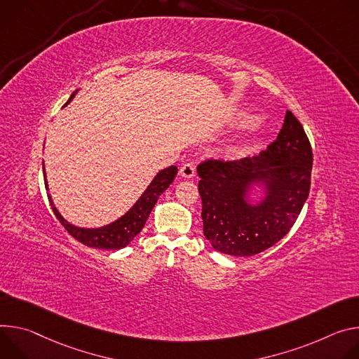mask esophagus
Returning <instances> with one entry per match:
<instances>
[{"label":"esophagus","instance_id":"obj_1","mask_svg":"<svg viewBox=\"0 0 359 359\" xmlns=\"http://www.w3.org/2000/svg\"><path fill=\"white\" fill-rule=\"evenodd\" d=\"M180 174L184 177V178H192L195 177V165L191 164V163H187L181 167L180 170Z\"/></svg>","mask_w":359,"mask_h":359}]
</instances>
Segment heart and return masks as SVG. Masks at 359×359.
I'll list each match as a JSON object with an SVG mask.
<instances>
[{
    "label": "heart",
    "instance_id": "heart-1",
    "mask_svg": "<svg viewBox=\"0 0 359 359\" xmlns=\"http://www.w3.org/2000/svg\"><path fill=\"white\" fill-rule=\"evenodd\" d=\"M259 118L257 115H252V114H245L240 118V126L241 127H252L255 124H258ZM250 145L251 142H247V144H243V145H236V147H231L228 148V155H232V156H236V155H243L245 154L248 149H250Z\"/></svg>",
    "mask_w": 359,
    "mask_h": 359
}]
</instances>
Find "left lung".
<instances>
[{"instance_id": "8db88e82", "label": "left lung", "mask_w": 359, "mask_h": 359, "mask_svg": "<svg viewBox=\"0 0 359 359\" xmlns=\"http://www.w3.org/2000/svg\"><path fill=\"white\" fill-rule=\"evenodd\" d=\"M311 170V144L291 111L276 140L258 156L198 165L204 235L212 248L252 257L275 245L292 228L306 201Z\"/></svg>"}]
</instances>
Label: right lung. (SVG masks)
Returning a JSON list of instances; mask_svg holds the SVG:
<instances>
[{
  "label": "right lung",
  "instance_id": "1",
  "mask_svg": "<svg viewBox=\"0 0 359 359\" xmlns=\"http://www.w3.org/2000/svg\"><path fill=\"white\" fill-rule=\"evenodd\" d=\"M76 93H78V90L75 93H72V95L64 104V107H67L72 101V98L75 97ZM43 172H44V180H46V188L48 189L44 163H43ZM177 172H178V168L175 165H171L168 168H164L159 172H156V175L149 182V185L145 188V191L141 194V196L135 201V204L124 215H121L118 219H115L104 226H98V228L76 226V225L68 222L60 214V211L55 208L51 195H48V200H50L51 208H53L55 217L58 218V221L75 238L76 241H79L87 247H91V248L121 250V248H126L142 231L154 205L158 201L159 195H161L170 187V184L174 181Z\"/></svg>",
  "mask_w": 359,
  "mask_h": 359
}]
</instances>
